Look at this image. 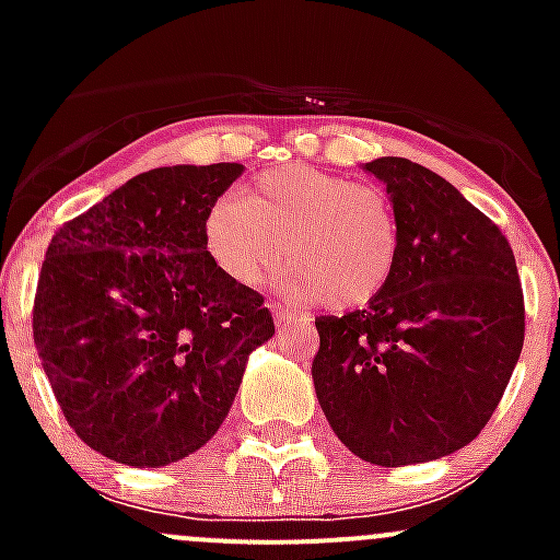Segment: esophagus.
I'll return each mask as SVG.
<instances>
[{
	"label": "esophagus",
	"instance_id": "1",
	"mask_svg": "<svg viewBox=\"0 0 560 560\" xmlns=\"http://www.w3.org/2000/svg\"><path fill=\"white\" fill-rule=\"evenodd\" d=\"M270 314H273L276 325H281V322H287V319H295V314H292L290 308L279 306V303H273V306H270Z\"/></svg>",
	"mask_w": 560,
	"mask_h": 560
}]
</instances>
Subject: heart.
Listing matches in <instances>:
<instances>
[{"mask_svg": "<svg viewBox=\"0 0 560 560\" xmlns=\"http://www.w3.org/2000/svg\"><path fill=\"white\" fill-rule=\"evenodd\" d=\"M206 246L233 281L254 287L290 259L284 290L347 312L393 281L404 224L385 189L292 162L259 173L246 195H222L206 213Z\"/></svg>", "mask_w": 560, "mask_h": 560, "instance_id": "1", "label": "heart"}]
</instances>
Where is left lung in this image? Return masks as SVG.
I'll use <instances>...</instances> for the list:
<instances>
[{
	"mask_svg": "<svg viewBox=\"0 0 560 560\" xmlns=\"http://www.w3.org/2000/svg\"><path fill=\"white\" fill-rule=\"evenodd\" d=\"M365 171L387 184L404 252L374 303L316 316L312 376L336 436L395 468L479 436L521 358L525 306L510 241L450 180L404 156Z\"/></svg>",
	"mask_w": 560,
	"mask_h": 560,
	"instance_id": "8db88e82",
	"label": "left lung"
}]
</instances>
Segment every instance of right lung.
<instances>
[{"mask_svg": "<svg viewBox=\"0 0 560 560\" xmlns=\"http://www.w3.org/2000/svg\"><path fill=\"white\" fill-rule=\"evenodd\" d=\"M244 165L154 167L56 230L32 330L67 425L100 455L156 468L228 417L252 349L273 336L265 298L206 246V213Z\"/></svg>", "mask_w": 560, "mask_h": 560, "instance_id": "add662e5", "label": "right lung"}]
</instances>
